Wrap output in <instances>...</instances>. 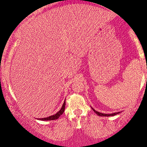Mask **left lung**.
<instances>
[{
    "label": "left lung",
    "mask_w": 147,
    "mask_h": 147,
    "mask_svg": "<svg viewBox=\"0 0 147 147\" xmlns=\"http://www.w3.org/2000/svg\"><path fill=\"white\" fill-rule=\"evenodd\" d=\"M93 111H94V112H95L96 114H97V115H99V116H102V117H109V116H114V115H116L117 114H119V112H117V113H113V114H109V115H107V114H102V113H100V112H97L96 110H94V109L92 108Z\"/></svg>",
    "instance_id": "1"
}]
</instances>
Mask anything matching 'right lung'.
<instances>
[{
    "label": "right lung",
    "mask_w": 147,
    "mask_h": 147,
    "mask_svg": "<svg viewBox=\"0 0 147 147\" xmlns=\"http://www.w3.org/2000/svg\"><path fill=\"white\" fill-rule=\"evenodd\" d=\"M65 100L64 103H63V107H62L61 109H60V110L59 111V112H57V113L55 114V115H52V116L48 117L42 118V119H40V120H46V121H48V120H55V119H57L59 117H60V115H62L63 114V112H64V111H65Z\"/></svg>",
    "instance_id": "add662e5"
}]
</instances>
